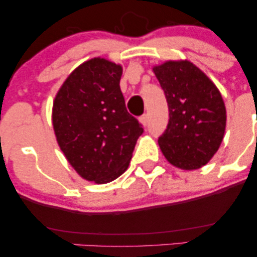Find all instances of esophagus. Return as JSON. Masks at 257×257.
<instances>
[{"label":"esophagus","instance_id":"34e87169","mask_svg":"<svg viewBox=\"0 0 257 257\" xmlns=\"http://www.w3.org/2000/svg\"><path fill=\"white\" fill-rule=\"evenodd\" d=\"M139 120H140V123L144 126H147L149 125V114H143V116L139 118Z\"/></svg>","mask_w":257,"mask_h":257}]
</instances>
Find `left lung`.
Listing matches in <instances>:
<instances>
[{
	"label": "left lung",
	"mask_w": 257,
	"mask_h": 257,
	"mask_svg": "<svg viewBox=\"0 0 257 257\" xmlns=\"http://www.w3.org/2000/svg\"><path fill=\"white\" fill-rule=\"evenodd\" d=\"M166 94L169 123L158 145L167 161L184 170L205 166L222 143L226 107L220 90L188 60L153 66Z\"/></svg>",
	"instance_id": "1"
}]
</instances>
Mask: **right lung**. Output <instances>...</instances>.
Returning <instances> with one entry per match:
<instances>
[{"instance_id": "1", "label": "right lung", "mask_w": 257, "mask_h": 257, "mask_svg": "<svg viewBox=\"0 0 257 257\" xmlns=\"http://www.w3.org/2000/svg\"><path fill=\"white\" fill-rule=\"evenodd\" d=\"M122 65L104 58L81 64L65 79L53 102L58 145L81 178L113 181L128 169L144 129L126 111L119 88Z\"/></svg>"}]
</instances>
